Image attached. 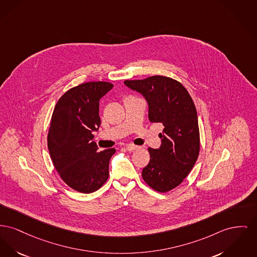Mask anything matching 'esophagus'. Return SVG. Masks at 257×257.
Returning <instances> with one entry per match:
<instances>
[{"instance_id": "esophagus-1", "label": "esophagus", "mask_w": 257, "mask_h": 257, "mask_svg": "<svg viewBox=\"0 0 257 257\" xmlns=\"http://www.w3.org/2000/svg\"><path fill=\"white\" fill-rule=\"evenodd\" d=\"M138 149H139V147L135 146V145H128V146L126 147V150L128 151H136Z\"/></svg>"}]
</instances>
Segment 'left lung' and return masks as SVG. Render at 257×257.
I'll list each match as a JSON object with an SVG mask.
<instances>
[{
  "label": "left lung",
  "mask_w": 257,
  "mask_h": 257,
  "mask_svg": "<svg viewBox=\"0 0 257 257\" xmlns=\"http://www.w3.org/2000/svg\"><path fill=\"white\" fill-rule=\"evenodd\" d=\"M124 83L145 96L151 122L164 126L159 134L161 147L149 149L151 160L142 177L152 189L168 192L188 176L199 155L200 132L193 100L180 81L168 76L127 79Z\"/></svg>",
  "instance_id": "8db88e82"
}]
</instances>
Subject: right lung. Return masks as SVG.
<instances>
[{
  "instance_id": "add662e5",
  "label": "right lung",
  "mask_w": 257,
  "mask_h": 257,
  "mask_svg": "<svg viewBox=\"0 0 257 257\" xmlns=\"http://www.w3.org/2000/svg\"><path fill=\"white\" fill-rule=\"evenodd\" d=\"M113 84L81 83L58 100L49 123L47 148L52 163L67 185L81 193L98 190L108 178L114 149L98 151L93 131L101 125L99 101Z\"/></svg>"
}]
</instances>
